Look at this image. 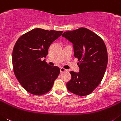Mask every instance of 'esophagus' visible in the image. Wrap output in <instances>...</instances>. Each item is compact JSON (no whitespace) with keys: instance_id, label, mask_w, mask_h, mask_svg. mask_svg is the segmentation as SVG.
<instances>
[{"instance_id":"1","label":"esophagus","mask_w":121,"mask_h":121,"mask_svg":"<svg viewBox=\"0 0 121 121\" xmlns=\"http://www.w3.org/2000/svg\"><path fill=\"white\" fill-rule=\"evenodd\" d=\"M66 69H65V68H63V67H61L60 68V72H66Z\"/></svg>"}]
</instances>
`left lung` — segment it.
<instances>
[{"mask_svg":"<svg viewBox=\"0 0 121 121\" xmlns=\"http://www.w3.org/2000/svg\"><path fill=\"white\" fill-rule=\"evenodd\" d=\"M62 36L73 44L74 56L79 61V72H70L67 90L77 95H88L97 87L105 74L108 63L106 46L99 35L86 28L66 31Z\"/></svg>","mask_w":121,"mask_h":121,"instance_id":"1","label":"left lung"}]
</instances>
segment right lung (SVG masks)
I'll use <instances>...</instances> for the list:
<instances>
[{
  "label": "right lung",
  "instance_id": "right-lung-1",
  "mask_svg": "<svg viewBox=\"0 0 121 121\" xmlns=\"http://www.w3.org/2000/svg\"><path fill=\"white\" fill-rule=\"evenodd\" d=\"M61 31L35 28L18 38L13 51V70L22 86L34 95L49 92L60 73L42 58L46 57L50 46L61 36Z\"/></svg>",
  "mask_w": 121,
  "mask_h": 121
}]
</instances>
